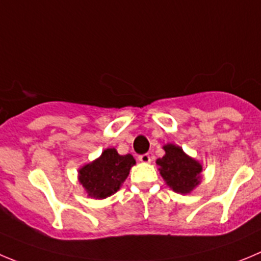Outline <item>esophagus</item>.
Returning a JSON list of instances; mask_svg holds the SVG:
<instances>
[{
    "instance_id": "esophagus-1",
    "label": "esophagus",
    "mask_w": 261,
    "mask_h": 261,
    "mask_svg": "<svg viewBox=\"0 0 261 261\" xmlns=\"http://www.w3.org/2000/svg\"><path fill=\"white\" fill-rule=\"evenodd\" d=\"M139 161L143 162V164H149L150 162V155L148 153H144V154L139 155Z\"/></svg>"
}]
</instances>
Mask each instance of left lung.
Returning a JSON list of instances; mask_svg holds the SVG:
<instances>
[{"mask_svg":"<svg viewBox=\"0 0 261 261\" xmlns=\"http://www.w3.org/2000/svg\"><path fill=\"white\" fill-rule=\"evenodd\" d=\"M166 154L157 160L160 172L167 186L177 193H189L199 184L202 166L193 158L188 157L180 147L167 144L164 147Z\"/></svg>","mask_w":261,"mask_h":261,"instance_id":"1","label":"left lung"}]
</instances>
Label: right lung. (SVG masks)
I'll list each match as a JSON object with an SVG mask.
<instances>
[{
	"label": "right lung",
	"instance_id": "right-lung-1",
	"mask_svg": "<svg viewBox=\"0 0 261 261\" xmlns=\"http://www.w3.org/2000/svg\"><path fill=\"white\" fill-rule=\"evenodd\" d=\"M134 165L131 154L119 155L114 148H108L97 160L80 170V182L90 197L107 198L118 191Z\"/></svg>",
	"mask_w": 261,
	"mask_h": 261
}]
</instances>
